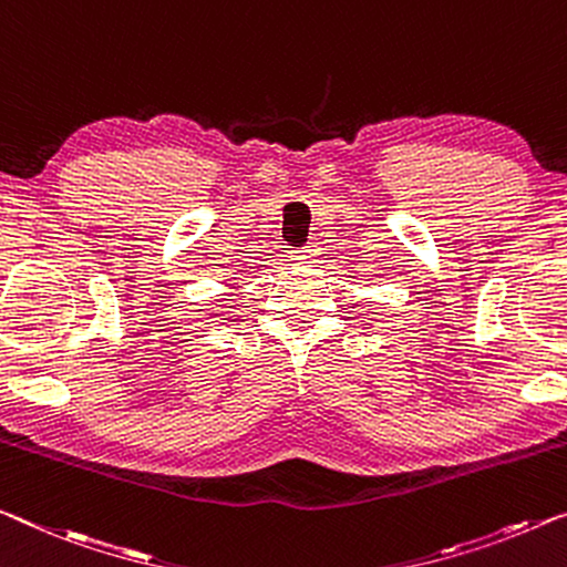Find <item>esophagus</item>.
<instances>
[{
  "label": "esophagus",
  "mask_w": 567,
  "mask_h": 567,
  "mask_svg": "<svg viewBox=\"0 0 567 567\" xmlns=\"http://www.w3.org/2000/svg\"><path fill=\"white\" fill-rule=\"evenodd\" d=\"M317 256H319L317 246H313V243H309V246H303V248L296 250L293 260H301V264H311V260H317Z\"/></svg>",
  "instance_id": "34e87169"
}]
</instances>
